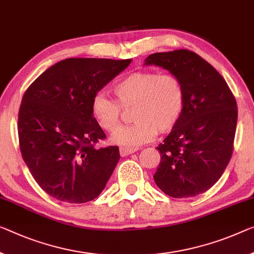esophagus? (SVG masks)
Returning a JSON list of instances; mask_svg holds the SVG:
<instances>
[{
	"label": "esophagus",
	"instance_id": "obj_1",
	"mask_svg": "<svg viewBox=\"0 0 254 254\" xmlns=\"http://www.w3.org/2000/svg\"><path fill=\"white\" fill-rule=\"evenodd\" d=\"M136 150L137 149H131V147H125V146H122L120 147V155L122 157H126V155H129L131 153H135Z\"/></svg>",
	"mask_w": 254,
	"mask_h": 254
}]
</instances>
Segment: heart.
<instances>
[{
  "mask_svg": "<svg viewBox=\"0 0 254 254\" xmlns=\"http://www.w3.org/2000/svg\"><path fill=\"white\" fill-rule=\"evenodd\" d=\"M117 101L103 94L92 100V114L99 126L114 131L121 119V108L134 107L130 127H121L112 135L116 144L134 147L147 143L158 134H167L177 126L185 109V89L182 80L173 73L135 71L114 86Z\"/></svg>",
  "mask_w": 254,
  "mask_h": 254,
  "instance_id": "heart-1",
  "label": "heart"
}]
</instances>
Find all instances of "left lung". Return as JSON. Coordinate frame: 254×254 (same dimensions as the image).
Listing matches in <instances>:
<instances>
[{
	"instance_id": "obj_1",
	"label": "left lung",
	"mask_w": 254,
	"mask_h": 254,
	"mask_svg": "<svg viewBox=\"0 0 254 254\" xmlns=\"http://www.w3.org/2000/svg\"><path fill=\"white\" fill-rule=\"evenodd\" d=\"M144 64L177 76L186 96L181 120L157 147L154 182L171 197L196 196L216 184L232 158L236 100L220 73L192 51L153 53Z\"/></svg>"
}]
</instances>
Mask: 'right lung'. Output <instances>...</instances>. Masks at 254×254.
<instances>
[{"instance_id":"obj_1","label":"right lung","mask_w":254,"mask_h":254,"mask_svg":"<svg viewBox=\"0 0 254 254\" xmlns=\"http://www.w3.org/2000/svg\"><path fill=\"white\" fill-rule=\"evenodd\" d=\"M130 62L70 58L45 70L23 94L18 116L21 155L52 197L85 203L104 190L120 154L118 146L94 147L105 134L93 117L92 100Z\"/></svg>"}]
</instances>
